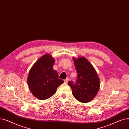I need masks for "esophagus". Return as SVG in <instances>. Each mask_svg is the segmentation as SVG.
Segmentation results:
<instances>
[{
	"label": "esophagus",
	"instance_id": "1",
	"mask_svg": "<svg viewBox=\"0 0 129 129\" xmlns=\"http://www.w3.org/2000/svg\"><path fill=\"white\" fill-rule=\"evenodd\" d=\"M69 80V79H68V78H67V79H66L64 80V82H65V83H68V82Z\"/></svg>",
	"mask_w": 129,
	"mask_h": 129
}]
</instances>
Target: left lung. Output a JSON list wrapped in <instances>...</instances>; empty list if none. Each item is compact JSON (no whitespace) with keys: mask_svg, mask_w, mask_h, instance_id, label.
I'll return each instance as SVG.
<instances>
[{"mask_svg":"<svg viewBox=\"0 0 129 129\" xmlns=\"http://www.w3.org/2000/svg\"><path fill=\"white\" fill-rule=\"evenodd\" d=\"M77 72L76 82L69 81L72 94L82 103H87L96 95L100 88V80L93 66L84 57H73Z\"/></svg>","mask_w":129,"mask_h":129,"instance_id":"obj_1","label":"left lung"}]
</instances>
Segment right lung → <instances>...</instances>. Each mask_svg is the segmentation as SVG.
<instances>
[{"mask_svg":"<svg viewBox=\"0 0 129 129\" xmlns=\"http://www.w3.org/2000/svg\"><path fill=\"white\" fill-rule=\"evenodd\" d=\"M54 59L50 54L43 55L30 69L27 78L30 91L37 99L44 100L56 93L57 89L64 81L59 79L53 69Z\"/></svg>","mask_w":129,"mask_h":129,"instance_id":"1","label":"right lung"}]
</instances>
